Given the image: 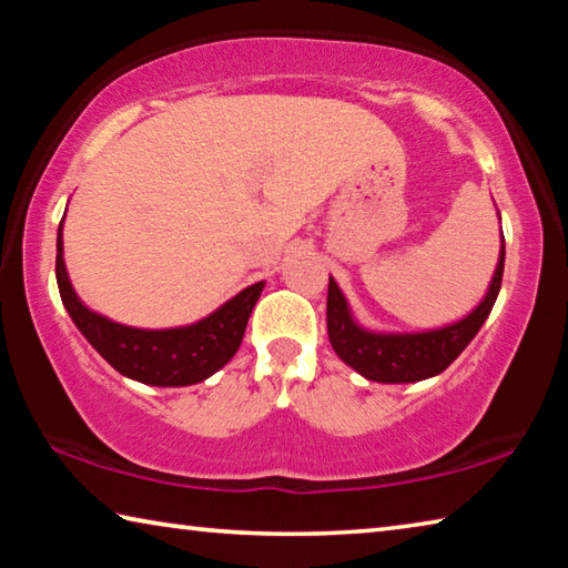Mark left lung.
I'll return each mask as SVG.
<instances>
[{
	"label": "left lung",
	"instance_id": "1",
	"mask_svg": "<svg viewBox=\"0 0 568 568\" xmlns=\"http://www.w3.org/2000/svg\"><path fill=\"white\" fill-rule=\"evenodd\" d=\"M501 220V215H498ZM506 245L501 235V250L488 291L474 311L456 323L440 328L416 331V333H390L371 331L355 321L348 301H345L338 283L328 281V338L338 358L351 365L363 378L376 383H416L434 378L454 363L466 345L476 338L480 325L501 291Z\"/></svg>",
	"mask_w": 568,
	"mask_h": 568
}]
</instances>
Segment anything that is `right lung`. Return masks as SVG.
I'll return each mask as SVG.
<instances>
[{"mask_svg": "<svg viewBox=\"0 0 568 568\" xmlns=\"http://www.w3.org/2000/svg\"><path fill=\"white\" fill-rule=\"evenodd\" d=\"M62 223L57 230V287L72 323L114 371L145 386H195L217 373L237 353L247 318L265 283L247 285L207 315L178 328H132L90 311L74 293L64 265Z\"/></svg>", "mask_w": 568, "mask_h": 568, "instance_id": "1", "label": "right lung"}]
</instances>
